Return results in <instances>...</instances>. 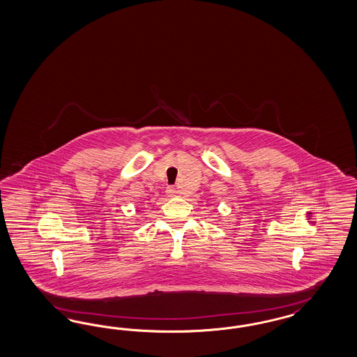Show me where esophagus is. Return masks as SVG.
<instances>
[{
    "instance_id": "34e87169",
    "label": "esophagus",
    "mask_w": 357,
    "mask_h": 357,
    "mask_svg": "<svg viewBox=\"0 0 357 357\" xmlns=\"http://www.w3.org/2000/svg\"><path fill=\"white\" fill-rule=\"evenodd\" d=\"M167 195L169 197H174L178 195V190L176 189V188H172V186H169L168 189H167Z\"/></svg>"
}]
</instances>
